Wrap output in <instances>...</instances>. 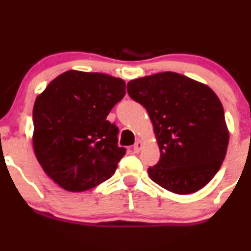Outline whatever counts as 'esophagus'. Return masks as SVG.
Masks as SVG:
<instances>
[{
	"label": "esophagus",
	"instance_id": "34e87169",
	"mask_svg": "<svg viewBox=\"0 0 251 251\" xmlns=\"http://www.w3.org/2000/svg\"><path fill=\"white\" fill-rule=\"evenodd\" d=\"M143 147H144V144H143V141L138 140L137 143H135V145H134V147H133V151H134L135 153H139V152H140L141 150H143Z\"/></svg>",
	"mask_w": 251,
	"mask_h": 251
}]
</instances>
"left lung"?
<instances>
[{"label":"left lung","mask_w":251,"mask_h":251,"mask_svg":"<svg viewBox=\"0 0 251 251\" xmlns=\"http://www.w3.org/2000/svg\"><path fill=\"white\" fill-rule=\"evenodd\" d=\"M129 97L149 112L160 150L150 177L175 194L203 188L221 167L229 143L225 111L206 84L176 72L127 83Z\"/></svg>","instance_id":"left-lung-1"}]
</instances>
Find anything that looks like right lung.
<instances>
[{
  "label": "right lung",
  "instance_id": "add662e5",
  "mask_svg": "<svg viewBox=\"0 0 251 251\" xmlns=\"http://www.w3.org/2000/svg\"><path fill=\"white\" fill-rule=\"evenodd\" d=\"M125 81L99 72L69 70L35 100L32 146L47 175L68 192H85L110 179L126 150L106 120L125 96Z\"/></svg>",
  "mask_w": 251,
  "mask_h": 251
}]
</instances>
